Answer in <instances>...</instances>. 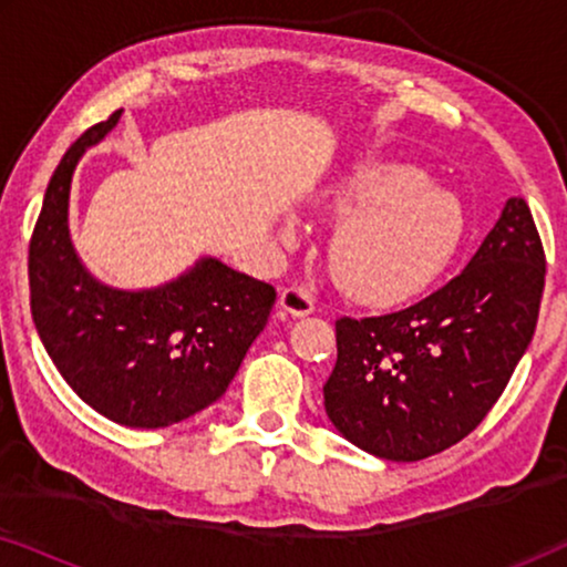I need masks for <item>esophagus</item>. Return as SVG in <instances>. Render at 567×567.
<instances>
[{"instance_id": "34e87169", "label": "esophagus", "mask_w": 567, "mask_h": 567, "mask_svg": "<svg viewBox=\"0 0 567 567\" xmlns=\"http://www.w3.org/2000/svg\"><path fill=\"white\" fill-rule=\"evenodd\" d=\"M278 309H281L284 317H307L315 312V299L307 289H299V286H289V289L281 291V299H278Z\"/></svg>"}]
</instances>
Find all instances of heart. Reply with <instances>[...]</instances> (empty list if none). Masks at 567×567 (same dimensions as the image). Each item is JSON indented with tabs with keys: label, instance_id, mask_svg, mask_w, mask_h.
<instances>
[{
	"label": "heart",
	"instance_id": "obj_1",
	"mask_svg": "<svg viewBox=\"0 0 567 567\" xmlns=\"http://www.w3.org/2000/svg\"><path fill=\"white\" fill-rule=\"evenodd\" d=\"M320 204L332 219H343L330 239L332 274L351 297L374 305L425 289L464 229L460 200L398 159L348 167L324 188ZM281 235L293 237L291 221H284Z\"/></svg>",
	"mask_w": 567,
	"mask_h": 567
}]
</instances>
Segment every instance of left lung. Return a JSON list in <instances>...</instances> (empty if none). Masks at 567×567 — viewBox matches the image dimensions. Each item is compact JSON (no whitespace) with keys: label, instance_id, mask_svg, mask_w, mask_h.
Instances as JSON below:
<instances>
[{"label":"left lung","instance_id":"8db88e82","mask_svg":"<svg viewBox=\"0 0 567 567\" xmlns=\"http://www.w3.org/2000/svg\"><path fill=\"white\" fill-rule=\"evenodd\" d=\"M545 250L524 198H508L460 276L413 307L336 322L324 413L363 452L417 462L475 431L537 328Z\"/></svg>","mask_w":567,"mask_h":567}]
</instances>
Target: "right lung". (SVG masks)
<instances>
[{
    "label": "right lung",
    "mask_w": 567,
    "mask_h": 567,
    "mask_svg": "<svg viewBox=\"0 0 567 567\" xmlns=\"http://www.w3.org/2000/svg\"><path fill=\"white\" fill-rule=\"evenodd\" d=\"M121 113L84 131L45 188L30 239V312L59 374L92 410L128 429H167L227 392L276 289L212 255L152 289L90 274L69 235L72 177Z\"/></svg>",
    "instance_id": "obj_1"
}]
</instances>
